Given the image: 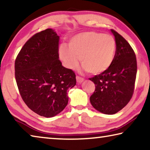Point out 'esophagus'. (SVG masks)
<instances>
[{"label": "esophagus", "mask_w": 150, "mask_h": 150, "mask_svg": "<svg viewBox=\"0 0 150 150\" xmlns=\"http://www.w3.org/2000/svg\"><path fill=\"white\" fill-rule=\"evenodd\" d=\"M76 79H77V82L79 83H82L84 81L83 78L81 77H79V76H77V77H76Z\"/></svg>", "instance_id": "34e87169"}]
</instances>
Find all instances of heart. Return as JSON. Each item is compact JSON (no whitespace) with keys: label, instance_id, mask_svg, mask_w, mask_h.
<instances>
[{"label":"heart","instance_id":"1","mask_svg":"<svg viewBox=\"0 0 150 150\" xmlns=\"http://www.w3.org/2000/svg\"><path fill=\"white\" fill-rule=\"evenodd\" d=\"M116 42L113 36L102 33L88 31L72 37L69 47L62 45L59 55L67 67L73 69L81 63L91 75L101 74L108 69L114 61Z\"/></svg>","mask_w":150,"mask_h":150}]
</instances>
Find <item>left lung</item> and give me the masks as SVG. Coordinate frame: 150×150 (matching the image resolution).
Returning a JSON list of instances; mask_svg holds the SVG:
<instances>
[{"label": "left lung", "instance_id": "1", "mask_svg": "<svg viewBox=\"0 0 150 150\" xmlns=\"http://www.w3.org/2000/svg\"><path fill=\"white\" fill-rule=\"evenodd\" d=\"M116 42L114 61L108 70L89 78L96 89L90 102L100 112L115 114L124 108L134 92L137 74V61L135 52L126 40L111 29Z\"/></svg>", "mask_w": 150, "mask_h": 150}]
</instances>
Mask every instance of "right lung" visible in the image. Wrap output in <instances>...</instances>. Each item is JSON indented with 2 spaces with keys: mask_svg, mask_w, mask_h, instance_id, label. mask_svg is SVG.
Returning <instances> with one entry per match:
<instances>
[{
  "mask_svg": "<svg viewBox=\"0 0 150 150\" xmlns=\"http://www.w3.org/2000/svg\"><path fill=\"white\" fill-rule=\"evenodd\" d=\"M59 41L57 33L47 28L30 37L15 59V79L23 100L45 117L65 109L68 89L76 85L75 73L59 60Z\"/></svg>",
  "mask_w": 150,
  "mask_h": 150,
  "instance_id": "1",
  "label": "right lung"
}]
</instances>
